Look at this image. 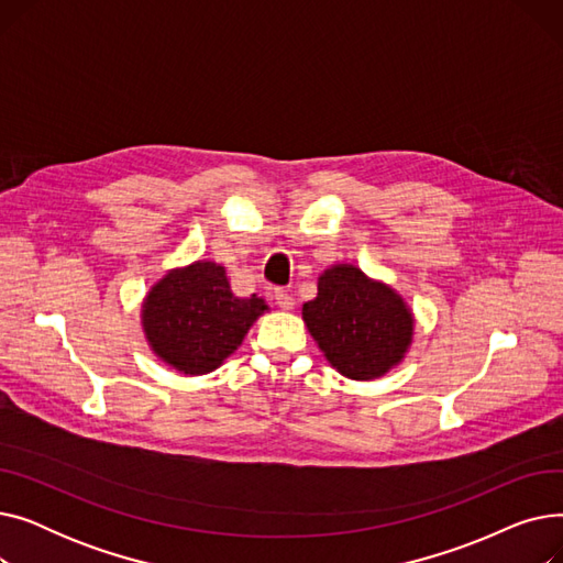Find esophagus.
Returning <instances> with one entry per match:
<instances>
[{
    "mask_svg": "<svg viewBox=\"0 0 563 563\" xmlns=\"http://www.w3.org/2000/svg\"><path fill=\"white\" fill-rule=\"evenodd\" d=\"M276 303H278V308H280L283 312H289V310H294V303H297V301H294V297H291L289 291L278 289V291H276Z\"/></svg>",
    "mask_w": 563,
    "mask_h": 563,
    "instance_id": "1",
    "label": "esophagus"
}]
</instances>
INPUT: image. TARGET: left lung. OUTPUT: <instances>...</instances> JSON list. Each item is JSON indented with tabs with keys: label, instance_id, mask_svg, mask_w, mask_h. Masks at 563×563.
<instances>
[{
	"label": "left lung",
	"instance_id": "1",
	"mask_svg": "<svg viewBox=\"0 0 563 563\" xmlns=\"http://www.w3.org/2000/svg\"><path fill=\"white\" fill-rule=\"evenodd\" d=\"M301 314L331 367L353 380H374L397 367L416 331L401 294L353 264L329 266Z\"/></svg>",
	"mask_w": 563,
	"mask_h": 563
}]
</instances>
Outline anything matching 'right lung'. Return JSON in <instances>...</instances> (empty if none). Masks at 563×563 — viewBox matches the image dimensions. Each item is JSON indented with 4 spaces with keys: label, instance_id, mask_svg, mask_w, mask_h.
I'll use <instances>...</instances> for the list:
<instances>
[{
    "label": "right lung",
    "instance_id": "right-lung-1",
    "mask_svg": "<svg viewBox=\"0 0 563 563\" xmlns=\"http://www.w3.org/2000/svg\"><path fill=\"white\" fill-rule=\"evenodd\" d=\"M266 310L257 294L234 297L223 264L196 260L166 272L145 294L141 327L162 363L200 376L221 367Z\"/></svg>",
    "mask_w": 563,
    "mask_h": 563
}]
</instances>
